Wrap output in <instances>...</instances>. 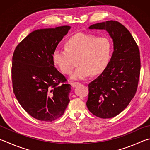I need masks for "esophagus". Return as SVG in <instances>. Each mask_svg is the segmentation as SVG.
<instances>
[{
    "label": "esophagus",
    "mask_w": 150,
    "mask_h": 150,
    "mask_svg": "<svg viewBox=\"0 0 150 150\" xmlns=\"http://www.w3.org/2000/svg\"><path fill=\"white\" fill-rule=\"evenodd\" d=\"M80 84H81V83H79V82H72V83H71L72 86L73 87H75L78 86H79V85H80Z\"/></svg>",
    "instance_id": "1"
}]
</instances>
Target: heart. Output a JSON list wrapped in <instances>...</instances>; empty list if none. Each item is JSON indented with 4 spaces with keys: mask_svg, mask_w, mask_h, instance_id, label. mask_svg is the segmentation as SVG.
<instances>
[{
    "mask_svg": "<svg viewBox=\"0 0 150 150\" xmlns=\"http://www.w3.org/2000/svg\"><path fill=\"white\" fill-rule=\"evenodd\" d=\"M112 46L106 37L83 33L70 36L65 42V48L56 49L53 54V63L65 74L72 73L73 80H83L91 75L101 73L106 69L112 55Z\"/></svg>",
    "mask_w": 150,
    "mask_h": 150,
    "instance_id": "obj_1",
    "label": "heart"
}]
</instances>
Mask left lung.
I'll return each mask as SVG.
<instances>
[{"label": "left lung", "instance_id": "obj_1", "mask_svg": "<svg viewBox=\"0 0 150 150\" xmlns=\"http://www.w3.org/2000/svg\"><path fill=\"white\" fill-rule=\"evenodd\" d=\"M89 29H104L114 43L106 68L88 85L87 108L95 116L108 119L123 111L137 92L140 72L138 47L127 29L118 21L93 24Z\"/></svg>", "mask_w": 150, "mask_h": 150}]
</instances>
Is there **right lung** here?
<instances>
[{"label":"right lung","instance_id":"add662e5","mask_svg":"<svg viewBox=\"0 0 150 150\" xmlns=\"http://www.w3.org/2000/svg\"><path fill=\"white\" fill-rule=\"evenodd\" d=\"M70 26L33 31L16 47L12 64L13 90L31 116L53 121L69 104L71 86L54 67L53 54Z\"/></svg>","mask_w":150,"mask_h":150}]
</instances>
